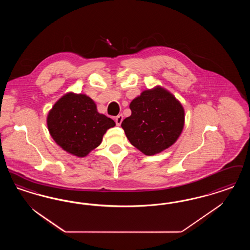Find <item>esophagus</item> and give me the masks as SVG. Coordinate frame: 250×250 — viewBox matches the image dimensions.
Here are the masks:
<instances>
[{
    "label": "esophagus",
    "instance_id": "obj_1",
    "mask_svg": "<svg viewBox=\"0 0 250 250\" xmlns=\"http://www.w3.org/2000/svg\"><path fill=\"white\" fill-rule=\"evenodd\" d=\"M123 119H124V116H123L122 114L116 116V117H115V123H116V125H120L121 124H122V122H123Z\"/></svg>",
    "mask_w": 250,
    "mask_h": 250
}]
</instances>
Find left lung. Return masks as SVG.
Instances as JSON below:
<instances>
[{
  "instance_id": "left-lung-1",
  "label": "left lung",
  "mask_w": 250,
  "mask_h": 250,
  "mask_svg": "<svg viewBox=\"0 0 250 250\" xmlns=\"http://www.w3.org/2000/svg\"><path fill=\"white\" fill-rule=\"evenodd\" d=\"M129 108L132 113L121 126L130 143L142 153H159L179 139L184 126V109L167 90L161 86L145 90L131 101Z\"/></svg>"
}]
</instances>
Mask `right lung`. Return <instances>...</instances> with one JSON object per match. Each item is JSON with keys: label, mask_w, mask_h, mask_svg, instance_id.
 Returning a JSON list of instances; mask_svg holds the SVG:
<instances>
[{"label": "right lung", "mask_w": 250, "mask_h": 250, "mask_svg": "<svg viewBox=\"0 0 250 250\" xmlns=\"http://www.w3.org/2000/svg\"><path fill=\"white\" fill-rule=\"evenodd\" d=\"M115 125L97 110L95 102L84 94H65L47 115L51 137L64 150L78 157L86 156L100 146L107 130Z\"/></svg>", "instance_id": "obj_1"}]
</instances>
